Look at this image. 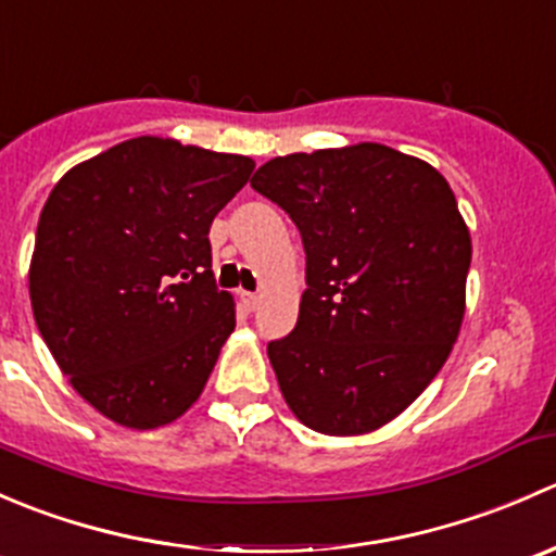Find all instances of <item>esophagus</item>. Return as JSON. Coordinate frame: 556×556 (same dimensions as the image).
<instances>
[{"label": "esophagus", "instance_id": "esophagus-1", "mask_svg": "<svg viewBox=\"0 0 556 556\" xmlns=\"http://www.w3.org/2000/svg\"><path fill=\"white\" fill-rule=\"evenodd\" d=\"M242 304L247 306V309H257V304H261V299H257L255 293H242Z\"/></svg>", "mask_w": 556, "mask_h": 556}]
</instances>
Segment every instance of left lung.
<instances>
[{"label": "left lung", "instance_id": "1", "mask_svg": "<svg viewBox=\"0 0 556 556\" xmlns=\"http://www.w3.org/2000/svg\"><path fill=\"white\" fill-rule=\"evenodd\" d=\"M250 185L306 252L299 323L268 341L285 401L317 433L382 428L433 382L463 323L470 233L450 182L363 142L282 155Z\"/></svg>", "mask_w": 556, "mask_h": 556}]
</instances>
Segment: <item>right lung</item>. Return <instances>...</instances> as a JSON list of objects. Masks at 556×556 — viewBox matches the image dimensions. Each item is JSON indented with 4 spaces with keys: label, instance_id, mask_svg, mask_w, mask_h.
I'll use <instances>...</instances> for the list:
<instances>
[{
    "label": "right lung",
    "instance_id": "right-lung-1",
    "mask_svg": "<svg viewBox=\"0 0 556 556\" xmlns=\"http://www.w3.org/2000/svg\"><path fill=\"white\" fill-rule=\"evenodd\" d=\"M255 161L137 137L75 166L42 206L29 295L72 387L137 430L193 406L237 325L210 226Z\"/></svg>",
    "mask_w": 556,
    "mask_h": 556
}]
</instances>
